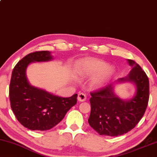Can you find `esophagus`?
I'll list each match as a JSON object with an SVG mask.
<instances>
[{
    "label": "esophagus",
    "instance_id": "1",
    "mask_svg": "<svg viewBox=\"0 0 157 157\" xmlns=\"http://www.w3.org/2000/svg\"><path fill=\"white\" fill-rule=\"evenodd\" d=\"M86 100V95L83 93H79L78 95V100L80 101V102H83Z\"/></svg>",
    "mask_w": 157,
    "mask_h": 157
}]
</instances>
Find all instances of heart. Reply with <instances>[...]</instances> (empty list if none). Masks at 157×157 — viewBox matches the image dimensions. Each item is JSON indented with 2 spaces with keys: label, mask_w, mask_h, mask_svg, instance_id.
Wrapping results in <instances>:
<instances>
[{
  "label": "heart",
  "mask_w": 157,
  "mask_h": 157,
  "mask_svg": "<svg viewBox=\"0 0 157 157\" xmlns=\"http://www.w3.org/2000/svg\"><path fill=\"white\" fill-rule=\"evenodd\" d=\"M78 74L83 78L92 77L100 74L93 82L96 87L102 86L114 73L112 67L107 66V64L100 60L86 61L82 62L78 66Z\"/></svg>",
  "instance_id": "b5f03b06"
}]
</instances>
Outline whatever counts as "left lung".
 Masks as SVG:
<instances>
[{
	"label": "left lung",
	"instance_id": "left-lung-1",
	"mask_svg": "<svg viewBox=\"0 0 157 157\" xmlns=\"http://www.w3.org/2000/svg\"><path fill=\"white\" fill-rule=\"evenodd\" d=\"M132 67L128 75L90 93V126L100 136H119L136 127L145 112L149 97V79L140 66L128 59ZM129 81L136 87L134 97L128 101L120 99L113 92L114 83Z\"/></svg>",
	"mask_w": 157,
	"mask_h": 157
}]
</instances>
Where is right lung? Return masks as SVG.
<instances>
[{
    "label": "right lung",
    "mask_w": 157,
    "mask_h": 157,
    "mask_svg": "<svg viewBox=\"0 0 157 157\" xmlns=\"http://www.w3.org/2000/svg\"><path fill=\"white\" fill-rule=\"evenodd\" d=\"M52 59L50 51L31 52L19 61L12 72L9 87L12 110L18 121L31 131L51 129L77 102V94L61 98L31 86L29 82L26 75L29 64Z\"/></svg>",
    "instance_id": "right-lung-1"
}]
</instances>
